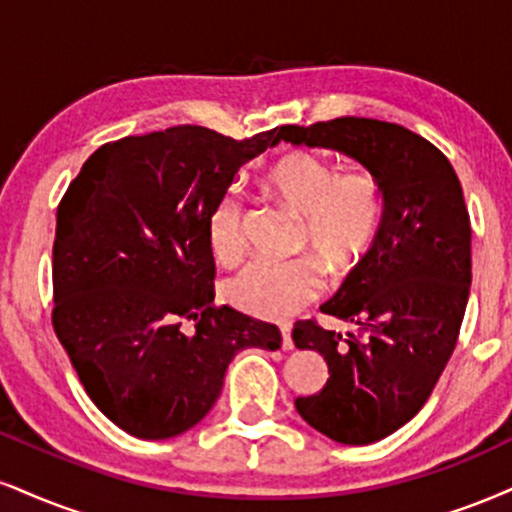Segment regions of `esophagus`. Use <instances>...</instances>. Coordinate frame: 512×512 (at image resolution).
Wrapping results in <instances>:
<instances>
[{
    "label": "esophagus",
    "instance_id": "esophagus-1",
    "mask_svg": "<svg viewBox=\"0 0 512 512\" xmlns=\"http://www.w3.org/2000/svg\"><path fill=\"white\" fill-rule=\"evenodd\" d=\"M281 346H283V350H293L291 326H288V324H283V326H281Z\"/></svg>",
    "mask_w": 512,
    "mask_h": 512
}]
</instances>
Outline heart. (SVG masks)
Listing matches in <instances>:
<instances>
[{"mask_svg": "<svg viewBox=\"0 0 512 512\" xmlns=\"http://www.w3.org/2000/svg\"><path fill=\"white\" fill-rule=\"evenodd\" d=\"M267 188L300 214L298 243L316 257L257 260L224 283V298L240 312L283 319L324 291V267L346 276L372 255L384 229V193L367 171L338 174L326 159L305 150L281 155L267 169ZM209 248L221 262H236L245 248L243 200L226 190L207 221Z\"/></svg>", "mask_w": 512, "mask_h": 512, "instance_id": "1", "label": "heart"}]
</instances>
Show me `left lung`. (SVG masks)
<instances>
[{"label":"left lung","mask_w":512,"mask_h":512,"mask_svg":"<svg viewBox=\"0 0 512 512\" xmlns=\"http://www.w3.org/2000/svg\"><path fill=\"white\" fill-rule=\"evenodd\" d=\"M279 140L353 157L384 193L377 248L322 305L355 331L293 326L295 348L329 365L322 391L295 398L300 417L338 443L367 446L422 410L458 343L472 283L463 188L439 147L398 123L341 116L281 126Z\"/></svg>","instance_id":"obj_1"}]
</instances>
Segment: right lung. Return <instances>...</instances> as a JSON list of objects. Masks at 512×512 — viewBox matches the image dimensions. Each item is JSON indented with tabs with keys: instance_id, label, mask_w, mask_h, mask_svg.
<instances>
[{
	"instance_id": "1",
	"label": "right lung",
	"mask_w": 512,
	"mask_h": 512,
	"mask_svg": "<svg viewBox=\"0 0 512 512\" xmlns=\"http://www.w3.org/2000/svg\"><path fill=\"white\" fill-rule=\"evenodd\" d=\"M276 143L279 128L245 140L202 126L128 135L92 152L61 197L52 324L85 393L123 432H188L236 353L281 348L279 326L214 305L207 236L236 171Z\"/></svg>"
}]
</instances>
